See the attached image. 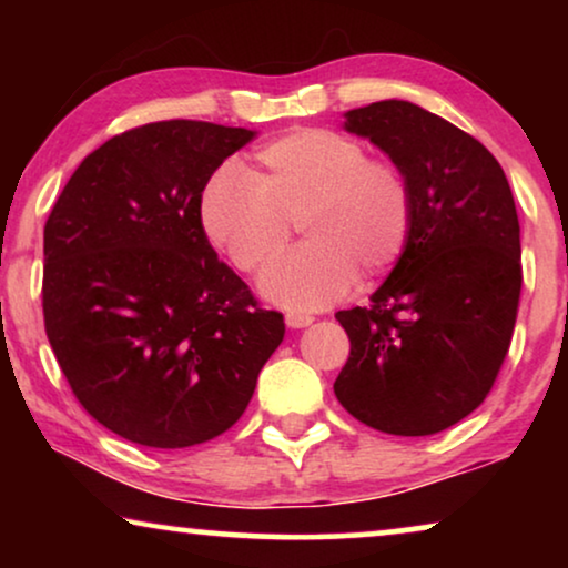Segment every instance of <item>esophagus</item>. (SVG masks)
Listing matches in <instances>:
<instances>
[{
	"instance_id": "esophagus-1",
	"label": "esophagus",
	"mask_w": 568,
	"mask_h": 568,
	"mask_svg": "<svg viewBox=\"0 0 568 568\" xmlns=\"http://www.w3.org/2000/svg\"><path fill=\"white\" fill-rule=\"evenodd\" d=\"M313 321H315L313 315H305V313H290V315H286V328H292V331L307 328V325L313 323Z\"/></svg>"
}]
</instances>
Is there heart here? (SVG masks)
I'll return each mask as SVG.
<instances>
[{
    "label": "heart",
    "mask_w": 568,
    "mask_h": 568,
    "mask_svg": "<svg viewBox=\"0 0 568 568\" xmlns=\"http://www.w3.org/2000/svg\"><path fill=\"white\" fill-rule=\"evenodd\" d=\"M300 224L307 243L261 276V294L294 313L344 297L354 278L375 282L406 253L414 191L390 160L367 158L362 142L331 129H294L255 154L224 165L201 193L206 237L253 274L276 258Z\"/></svg>",
    "instance_id": "b5f03b06"
}]
</instances>
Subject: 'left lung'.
<instances>
[{
    "label": "left lung",
    "instance_id": "left-lung-1",
    "mask_svg": "<svg viewBox=\"0 0 568 568\" xmlns=\"http://www.w3.org/2000/svg\"><path fill=\"white\" fill-rule=\"evenodd\" d=\"M344 119L406 173L414 230L372 305L336 313L352 354L333 390L372 429L426 437L484 403L509 352L523 290L515 199L478 139L408 100Z\"/></svg>",
    "mask_w": 568,
    "mask_h": 568
}]
</instances>
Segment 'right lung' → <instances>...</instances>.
<instances>
[{
  "instance_id": "obj_1",
  "label": "right lung",
  "mask_w": 568,
  "mask_h": 568,
  "mask_svg": "<svg viewBox=\"0 0 568 568\" xmlns=\"http://www.w3.org/2000/svg\"><path fill=\"white\" fill-rule=\"evenodd\" d=\"M255 136L206 121H158L88 154L43 230V321L88 414L144 447H193L227 432L284 338L216 258L201 193Z\"/></svg>"
}]
</instances>
